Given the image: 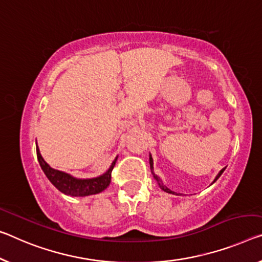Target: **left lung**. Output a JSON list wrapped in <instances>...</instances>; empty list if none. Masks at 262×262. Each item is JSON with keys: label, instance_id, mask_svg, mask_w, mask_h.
<instances>
[{"label": "left lung", "instance_id": "left-lung-1", "mask_svg": "<svg viewBox=\"0 0 262 262\" xmlns=\"http://www.w3.org/2000/svg\"><path fill=\"white\" fill-rule=\"evenodd\" d=\"M150 167H151V171H152V174H154V177H155V179L157 180V183H158V185H159V187L160 188H162V190L164 191V192H166V193H171V194H177V193L176 192H173V191H171L170 190V188H167L166 186H165V185L163 184V182H162V180H160V178H159V177L158 176H157V174H155V172H154V159H152V156L150 155ZM225 168H226V167H225ZM225 168H223V170H221L219 173H218V176H216L215 177V179L214 180H213V183H215L216 182V180H218L219 179V177L221 176V174H223V172L225 171ZM177 195H178V194H177Z\"/></svg>", "mask_w": 262, "mask_h": 262}]
</instances>
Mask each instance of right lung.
Returning <instances> with one entry per match:
<instances>
[{"instance_id":"add662e5","label":"right lung","mask_w":262,"mask_h":262,"mask_svg":"<svg viewBox=\"0 0 262 262\" xmlns=\"http://www.w3.org/2000/svg\"><path fill=\"white\" fill-rule=\"evenodd\" d=\"M36 152H37V159L41 165V168L47 176V178L50 180V183L57 188L58 191L67 195L71 196H86L91 194H97L110 185L111 183V172L114 170L115 164L117 162V157L112 162L111 166L104 174L96 177L91 179H77L75 177L70 176L69 173L55 170L49 166V164L46 163L39 152L38 146H36Z\"/></svg>"}]
</instances>
